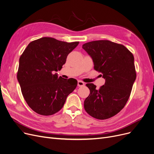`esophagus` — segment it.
<instances>
[{"instance_id": "34e87169", "label": "esophagus", "mask_w": 154, "mask_h": 154, "mask_svg": "<svg viewBox=\"0 0 154 154\" xmlns=\"http://www.w3.org/2000/svg\"><path fill=\"white\" fill-rule=\"evenodd\" d=\"M84 85H85V84L83 82L80 81V80H79L77 82V85L79 87H83V86H84Z\"/></svg>"}]
</instances>
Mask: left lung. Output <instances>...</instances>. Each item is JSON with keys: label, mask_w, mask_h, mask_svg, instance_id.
Instances as JSON below:
<instances>
[{"label": "left lung", "mask_w": 154, "mask_h": 154, "mask_svg": "<svg viewBox=\"0 0 154 154\" xmlns=\"http://www.w3.org/2000/svg\"><path fill=\"white\" fill-rule=\"evenodd\" d=\"M82 48L92 59L94 69L106 79L99 89L94 84H86L90 94L84 109L97 119H109L124 107L130 97L136 79L134 55L124 45L110 40L89 42Z\"/></svg>", "instance_id": "1"}]
</instances>
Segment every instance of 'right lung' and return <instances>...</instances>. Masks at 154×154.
Masks as SVG:
<instances>
[{"label": "right lung", "mask_w": 154, "mask_h": 154, "mask_svg": "<svg viewBox=\"0 0 154 154\" xmlns=\"http://www.w3.org/2000/svg\"><path fill=\"white\" fill-rule=\"evenodd\" d=\"M79 44L42 37L29 43L20 57L17 80L28 106L37 114L51 116L63 106L77 80L58 77L67 57Z\"/></svg>", "instance_id": "1"}]
</instances>
